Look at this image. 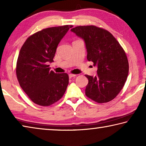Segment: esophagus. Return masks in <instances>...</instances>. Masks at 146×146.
Returning a JSON list of instances; mask_svg holds the SVG:
<instances>
[{"mask_svg":"<svg viewBox=\"0 0 146 146\" xmlns=\"http://www.w3.org/2000/svg\"><path fill=\"white\" fill-rule=\"evenodd\" d=\"M76 75H75V74H69V77H70V78H71L72 77H75V76H76Z\"/></svg>","mask_w":146,"mask_h":146,"instance_id":"esophagus-1","label":"esophagus"}]
</instances>
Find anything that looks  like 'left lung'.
Instances as JSON below:
<instances>
[{"mask_svg":"<svg viewBox=\"0 0 146 146\" xmlns=\"http://www.w3.org/2000/svg\"><path fill=\"white\" fill-rule=\"evenodd\" d=\"M71 30L84 40L87 59L98 68L95 77L86 75L88 78L86 95L97 103L114 99L122 90L129 73L125 51L113 35L104 28L79 26Z\"/></svg>","mask_w":146,"mask_h":146,"instance_id":"1","label":"left lung"}]
</instances>
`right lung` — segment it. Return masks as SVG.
Wrapping results in <instances>:
<instances>
[{"label":"right lung","mask_w":146,"mask_h":146,"mask_svg":"<svg viewBox=\"0 0 146 146\" xmlns=\"http://www.w3.org/2000/svg\"><path fill=\"white\" fill-rule=\"evenodd\" d=\"M72 25L51 27L31 35L22 46L17 62L16 75L21 88L32 102L49 106L63 97L69 84L67 73H55L53 62L56 48Z\"/></svg>","instance_id":"1"}]
</instances>
